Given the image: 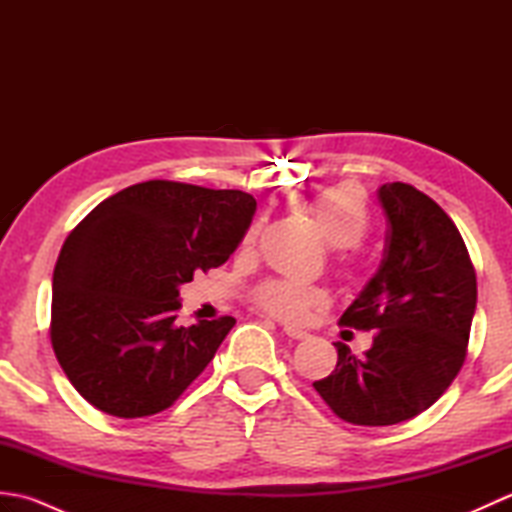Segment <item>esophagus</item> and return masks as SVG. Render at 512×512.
<instances>
[{
    "mask_svg": "<svg viewBox=\"0 0 512 512\" xmlns=\"http://www.w3.org/2000/svg\"><path fill=\"white\" fill-rule=\"evenodd\" d=\"M284 334L288 336V339H295V341H303L308 339V332L301 330V328H295V325H284Z\"/></svg>",
    "mask_w": 512,
    "mask_h": 512,
    "instance_id": "esophagus-1",
    "label": "esophagus"
}]
</instances>
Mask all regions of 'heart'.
<instances>
[{"label":"heart","instance_id":"heart-1","mask_svg":"<svg viewBox=\"0 0 512 512\" xmlns=\"http://www.w3.org/2000/svg\"><path fill=\"white\" fill-rule=\"evenodd\" d=\"M308 211L321 228L323 237L336 248H354L365 239L369 228V215L363 195L354 187H334L317 195ZM257 228L253 226L246 242H253ZM257 306L284 321H303L310 310L325 306V292L317 286L299 284V281L275 279L259 286L255 292Z\"/></svg>","mask_w":512,"mask_h":512}]
</instances>
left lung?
Returning <instances> with one entry per match:
<instances>
[{
	"label": "left lung",
	"mask_w": 512,
	"mask_h": 512,
	"mask_svg": "<svg viewBox=\"0 0 512 512\" xmlns=\"http://www.w3.org/2000/svg\"><path fill=\"white\" fill-rule=\"evenodd\" d=\"M387 246L341 325L374 332L358 358L336 343V369L312 387L336 416L361 427H387L427 411L464 365L477 303L469 250L451 217L416 187L378 189Z\"/></svg>",
	"instance_id": "obj_1"
}]
</instances>
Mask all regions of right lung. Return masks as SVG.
<instances>
[{
	"instance_id": "1",
	"label": "right lung",
	"mask_w": 512,
	"mask_h": 512,
	"mask_svg": "<svg viewBox=\"0 0 512 512\" xmlns=\"http://www.w3.org/2000/svg\"><path fill=\"white\" fill-rule=\"evenodd\" d=\"M255 209L244 191L149 180L76 224L54 266L50 341L90 405L154 416L204 372L235 319L180 325L178 288L233 255Z\"/></svg>"
}]
</instances>
